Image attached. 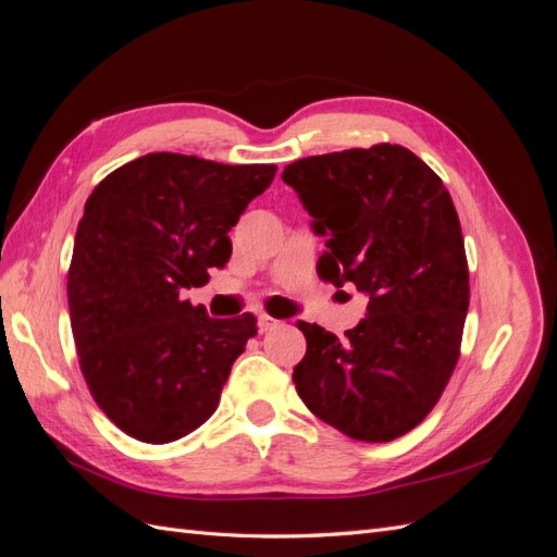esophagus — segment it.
<instances>
[{"mask_svg":"<svg viewBox=\"0 0 557 557\" xmlns=\"http://www.w3.org/2000/svg\"><path fill=\"white\" fill-rule=\"evenodd\" d=\"M276 325H278L276 318L267 315V313H260V315H258V327H260V332H269V330L276 327Z\"/></svg>","mask_w":557,"mask_h":557,"instance_id":"obj_1","label":"esophagus"}]
</instances>
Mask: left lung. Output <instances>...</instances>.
<instances>
[{"instance_id":"8db88e82","label":"left lung","mask_w":557,"mask_h":557,"mask_svg":"<svg viewBox=\"0 0 557 557\" xmlns=\"http://www.w3.org/2000/svg\"><path fill=\"white\" fill-rule=\"evenodd\" d=\"M327 250L318 276L369 297L344 339L311 323L293 381L323 423L358 442H393L440 401L460 358L469 272L458 211L409 148L379 144L283 170Z\"/></svg>"}]
</instances>
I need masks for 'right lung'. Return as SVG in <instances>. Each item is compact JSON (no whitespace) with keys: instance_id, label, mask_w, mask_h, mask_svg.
Returning <instances> with one entry per match:
<instances>
[{"instance_id":"1","label":"right lung","mask_w":557,"mask_h":557,"mask_svg":"<svg viewBox=\"0 0 557 557\" xmlns=\"http://www.w3.org/2000/svg\"><path fill=\"white\" fill-rule=\"evenodd\" d=\"M274 164L148 153L86 201L66 276L81 372L125 434L170 444L207 423L256 315L211 318L183 290L232 256L227 232L274 181Z\"/></svg>"}]
</instances>
